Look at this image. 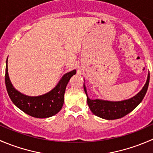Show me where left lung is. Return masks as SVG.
<instances>
[{
  "label": "left lung",
  "mask_w": 153,
  "mask_h": 153,
  "mask_svg": "<svg viewBox=\"0 0 153 153\" xmlns=\"http://www.w3.org/2000/svg\"><path fill=\"white\" fill-rule=\"evenodd\" d=\"M149 82V73L142 89L137 95L126 100L110 101L102 99H90L84 82V89L87 98V104L92 113L99 118L106 120H115L125 116L132 112L142 101L147 91Z\"/></svg>",
  "instance_id": "left-lung-1"
}]
</instances>
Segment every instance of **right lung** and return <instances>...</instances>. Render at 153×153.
Returning <instances> with one entry per match:
<instances>
[{"label":"right lung","mask_w":153,"mask_h":153,"mask_svg":"<svg viewBox=\"0 0 153 153\" xmlns=\"http://www.w3.org/2000/svg\"><path fill=\"white\" fill-rule=\"evenodd\" d=\"M8 58L6 63L5 83L7 92L13 104L21 110L32 117L46 118L58 113L62 108L66 87L76 70L64 74L59 82L51 91L38 96H28L17 90L11 83L8 74Z\"/></svg>","instance_id":"obj_1"}]
</instances>
